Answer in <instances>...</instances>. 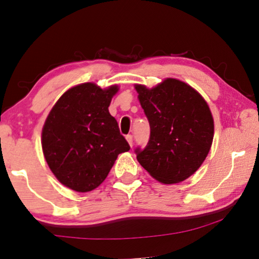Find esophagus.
Here are the masks:
<instances>
[{
  "mask_svg": "<svg viewBox=\"0 0 259 259\" xmlns=\"http://www.w3.org/2000/svg\"><path fill=\"white\" fill-rule=\"evenodd\" d=\"M125 138H126V141H128L129 145L133 146V144H134V137H133V135H126Z\"/></svg>",
  "mask_w": 259,
  "mask_h": 259,
  "instance_id": "obj_1",
  "label": "esophagus"
}]
</instances>
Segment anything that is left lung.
<instances>
[{
  "mask_svg": "<svg viewBox=\"0 0 259 259\" xmlns=\"http://www.w3.org/2000/svg\"><path fill=\"white\" fill-rule=\"evenodd\" d=\"M150 124L144 149L137 160L150 176L163 184H177L191 177L209 152L214 119L201 95L190 84L165 79L158 86H135Z\"/></svg>",
  "mask_w": 259,
  "mask_h": 259,
  "instance_id": "left-lung-1",
  "label": "left lung"
}]
</instances>
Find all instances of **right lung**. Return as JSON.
I'll use <instances>...</instances> for the list:
<instances>
[{"mask_svg":"<svg viewBox=\"0 0 259 259\" xmlns=\"http://www.w3.org/2000/svg\"><path fill=\"white\" fill-rule=\"evenodd\" d=\"M117 86L81 83L61 95L41 131L49 167L65 186L90 192L103 183L119 153L130 146L108 110Z\"/></svg>","mask_w":259,"mask_h":259,"instance_id":"add662e5","label":"right lung"}]
</instances>
